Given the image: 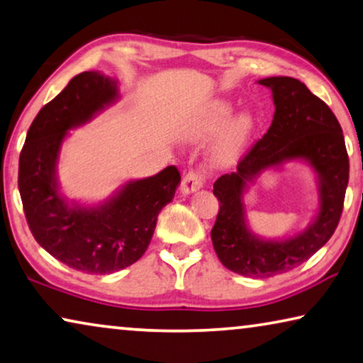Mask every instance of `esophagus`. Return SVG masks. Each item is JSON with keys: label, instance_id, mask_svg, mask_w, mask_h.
<instances>
[{"label": "esophagus", "instance_id": "obj_1", "mask_svg": "<svg viewBox=\"0 0 363 363\" xmlns=\"http://www.w3.org/2000/svg\"><path fill=\"white\" fill-rule=\"evenodd\" d=\"M203 179H205V176L202 174V172L189 171L187 174L182 177L181 192L184 194V196H187V194L199 191V189H202V186H203Z\"/></svg>", "mask_w": 363, "mask_h": 363}]
</instances>
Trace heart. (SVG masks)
Returning <instances> with one entry per match:
<instances>
[{
  "label": "heart",
  "mask_w": 363,
  "mask_h": 363,
  "mask_svg": "<svg viewBox=\"0 0 363 363\" xmlns=\"http://www.w3.org/2000/svg\"><path fill=\"white\" fill-rule=\"evenodd\" d=\"M235 113V106L226 99L210 101L197 113L191 123V135L194 138H208L218 133L212 153L216 166H230L240 158L242 148L251 137L254 122L247 113Z\"/></svg>",
  "instance_id": "obj_1"
}]
</instances>
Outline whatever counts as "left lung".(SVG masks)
Listing matches in <instances>:
<instances>
[{
	"label": "left lung",
	"instance_id": "8db88e82",
	"mask_svg": "<svg viewBox=\"0 0 363 363\" xmlns=\"http://www.w3.org/2000/svg\"><path fill=\"white\" fill-rule=\"evenodd\" d=\"M272 91L275 106L267 133L247 151L236 171L213 184L220 212L212 242L221 264L245 277L266 279L289 272L326 245L337 228L349 182V156L336 116L301 81L270 77L257 81ZM290 160L310 165L317 176L318 212L298 235L266 240L245 220L244 194L266 169Z\"/></svg>",
	"mask_w": 363,
	"mask_h": 363
}]
</instances>
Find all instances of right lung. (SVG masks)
Masks as SVG:
<instances>
[{
  "instance_id": "1",
  "label": "right lung",
  "mask_w": 363,
  "mask_h": 363,
  "mask_svg": "<svg viewBox=\"0 0 363 363\" xmlns=\"http://www.w3.org/2000/svg\"><path fill=\"white\" fill-rule=\"evenodd\" d=\"M118 99L117 79L99 72L74 77L37 113L19 156V194L30 233L48 254L86 274H112L143 256L156 220L181 182L176 166L128 181L94 205L68 200L57 177L68 132Z\"/></svg>"
}]
</instances>
